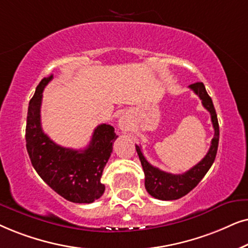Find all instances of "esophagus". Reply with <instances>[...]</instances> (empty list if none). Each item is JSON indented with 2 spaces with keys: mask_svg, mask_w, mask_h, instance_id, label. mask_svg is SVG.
<instances>
[{
  "mask_svg": "<svg viewBox=\"0 0 248 248\" xmlns=\"http://www.w3.org/2000/svg\"><path fill=\"white\" fill-rule=\"evenodd\" d=\"M119 128H120L122 133H127L130 130V120L127 115H122L119 119Z\"/></svg>",
  "mask_w": 248,
  "mask_h": 248,
  "instance_id": "34e87169",
  "label": "esophagus"
}]
</instances>
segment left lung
Returning <instances> with one entry per match:
<instances>
[{"instance_id":"1","label":"left lung","mask_w":248,"mask_h":248,"mask_svg":"<svg viewBox=\"0 0 248 248\" xmlns=\"http://www.w3.org/2000/svg\"><path fill=\"white\" fill-rule=\"evenodd\" d=\"M189 88L202 100L203 107L210 112L211 121L214 128V137L211 141L209 152L202 158V161H200L190 170L181 174H172L153 167L151 163H148V161L141 153V148L136 145L137 154L140 156L145 173V188L151 196L157 200L172 201L186 195L199 185L216 160L217 145H219V122H217L212 98L207 94L203 82H194L189 85Z\"/></svg>"}]
</instances>
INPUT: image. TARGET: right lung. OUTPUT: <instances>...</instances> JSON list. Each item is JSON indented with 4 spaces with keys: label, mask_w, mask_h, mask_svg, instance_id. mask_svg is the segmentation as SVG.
Returning a JSON list of instances; mask_svg holds the SVG:
<instances>
[{
    "label": "right lung",
    "mask_w": 248,
    "mask_h": 248,
    "mask_svg": "<svg viewBox=\"0 0 248 248\" xmlns=\"http://www.w3.org/2000/svg\"><path fill=\"white\" fill-rule=\"evenodd\" d=\"M53 75L43 78L28 107L26 147L39 177L59 195L74 203H93L103 195L101 177L117 140L114 128L102 124L95 128L85 150L62 147L49 140L41 124L43 91Z\"/></svg>",
    "instance_id": "1"
}]
</instances>
